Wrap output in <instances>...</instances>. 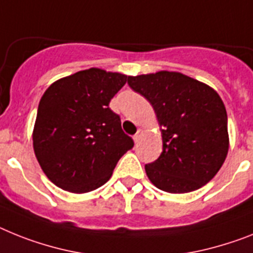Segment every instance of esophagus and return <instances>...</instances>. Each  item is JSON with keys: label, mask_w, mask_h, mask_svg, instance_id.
I'll list each match as a JSON object with an SVG mask.
<instances>
[{"label": "esophagus", "mask_w": 253, "mask_h": 253, "mask_svg": "<svg viewBox=\"0 0 253 253\" xmlns=\"http://www.w3.org/2000/svg\"><path fill=\"white\" fill-rule=\"evenodd\" d=\"M141 135H143V130H137V132L133 135V141H135V143H139L140 139H141Z\"/></svg>", "instance_id": "obj_1"}]
</instances>
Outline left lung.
Here are the masks:
<instances>
[{"mask_svg":"<svg viewBox=\"0 0 253 253\" xmlns=\"http://www.w3.org/2000/svg\"><path fill=\"white\" fill-rule=\"evenodd\" d=\"M127 84L152 104L162 126V153L145 165L150 181L177 194L213 179L229 149L228 116L217 92L177 72L128 77Z\"/></svg>","mask_w":253,"mask_h":253,"instance_id":"1","label":"left lung"}]
</instances>
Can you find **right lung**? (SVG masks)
Wrapping results in <instances>:
<instances>
[{"mask_svg":"<svg viewBox=\"0 0 253 253\" xmlns=\"http://www.w3.org/2000/svg\"><path fill=\"white\" fill-rule=\"evenodd\" d=\"M127 76L91 68L56 81L37 110L33 148L41 169L59 188L87 193L110 179L133 140L109 108Z\"/></svg>","mask_w":253,"mask_h":253,"instance_id":"obj_1","label":"right lung"}]
</instances>
